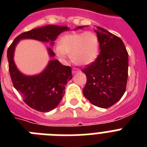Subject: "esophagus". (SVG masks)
Segmentation results:
<instances>
[{"mask_svg": "<svg viewBox=\"0 0 147 147\" xmlns=\"http://www.w3.org/2000/svg\"><path fill=\"white\" fill-rule=\"evenodd\" d=\"M78 71H80V70H79L78 69H77V68H73V69H72V73L73 74L77 73V72H78Z\"/></svg>", "mask_w": 147, "mask_h": 147, "instance_id": "esophagus-1", "label": "esophagus"}]
</instances>
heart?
<instances>
[{"label":"heart","instance_id":"1","mask_svg":"<svg viewBox=\"0 0 147 147\" xmlns=\"http://www.w3.org/2000/svg\"><path fill=\"white\" fill-rule=\"evenodd\" d=\"M99 49L98 35L92 31H86L63 36L59 40V47L56 48V53L62 58L68 54L75 64L88 65L96 60Z\"/></svg>","mask_w":147,"mask_h":147}]
</instances>
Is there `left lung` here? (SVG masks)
<instances>
[{
    "instance_id": "left-lung-1",
    "label": "left lung",
    "mask_w": 147,
    "mask_h": 147,
    "mask_svg": "<svg viewBox=\"0 0 147 147\" xmlns=\"http://www.w3.org/2000/svg\"><path fill=\"white\" fill-rule=\"evenodd\" d=\"M94 31L100 42V54L94 62L82 69L87 77L82 92L92 105L107 108L117 102L126 91L128 53L118 36L100 26Z\"/></svg>"
}]
</instances>
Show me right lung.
Returning a JSON list of instances; mask_svg holds the SVG:
<instances>
[{
    "label": "right lung",
    "instance_id": "1",
    "mask_svg": "<svg viewBox=\"0 0 147 147\" xmlns=\"http://www.w3.org/2000/svg\"><path fill=\"white\" fill-rule=\"evenodd\" d=\"M68 26L48 25L33 29L20 34L7 49L9 71L13 87L24 98V101L38 111L49 112L57 107L65 94L67 82L72 78L71 69L58 60H50L48 65L39 75L27 76L17 69L13 61L15 47L20 40L33 39L42 42H50L53 46L58 36L69 30ZM49 56L55 53L49 48Z\"/></svg>",
    "mask_w": 147,
    "mask_h": 147
}]
</instances>
